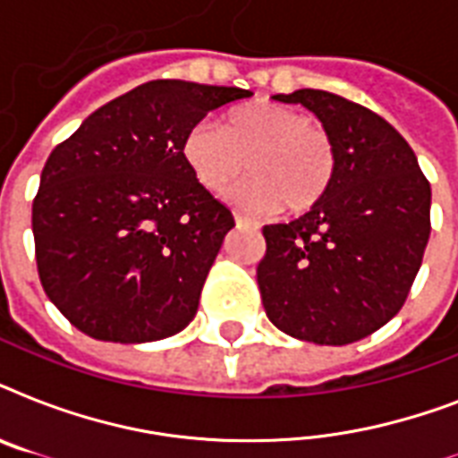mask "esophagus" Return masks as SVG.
Instances as JSON below:
<instances>
[{
  "label": "esophagus",
  "mask_w": 458,
  "mask_h": 458,
  "mask_svg": "<svg viewBox=\"0 0 458 458\" xmlns=\"http://www.w3.org/2000/svg\"><path fill=\"white\" fill-rule=\"evenodd\" d=\"M233 216H235V223H237V225H240V228H257V225H254V223H251L250 218H247V216L237 214V211Z\"/></svg>",
  "instance_id": "34e87169"
}]
</instances>
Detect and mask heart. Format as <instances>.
<instances>
[{
  "label": "heart",
  "instance_id": "1",
  "mask_svg": "<svg viewBox=\"0 0 458 458\" xmlns=\"http://www.w3.org/2000/svg\"><path fill=\"white\" fill-rule=\"evenodd\" d=\"M182 158L207 192L223 194L250 165L237 201L254 211L304 214L335 178L337 154L330 132L294 106L250 102L225 111L218 123L199 121L182 140Z\"/></svg>",
  "mask_w": 458,
  "mask_h": 458
}]
</instances>
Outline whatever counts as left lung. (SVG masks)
Wrapping results in <instances>:
<instances>
[{"mask_svg":"<svg viewBox=\"0 0 458 458\" xmlns=\"http://www.w3.org/2000/svg\"><path fill=\"white\" fill-rule=\"evenodd\" d=\"M313 111L337 168L297 221L264 225L257 266L266 316L316 344L363 340L404 306L430 237V182L385 118L326 89L276 95Z\"/></svg>","mask_w":458,"mask_h":458,"instance_id":"8db88e82","label":"left lung"}]
</instances>
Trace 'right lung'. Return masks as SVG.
I'll return each instance as SVG.
<instances>
[{
    "mask_svg": "<svg viewBox=\"0 0 458 458\" xmlns=\"http://www.w3.org/2000/svg\"><path fill=\"white\" fill-rule=\"evenodd\" d=\"M250 89L152 81L97 109L54 147L32 201L39 283L81 333L154 342L194 318L235 225L194 180L182 140Z\"/></svg>",
    "mask_w": 458,
    "mask_h": 458,
    "instance_id": "1",
    "label": "right lung"
}]
</instances>
